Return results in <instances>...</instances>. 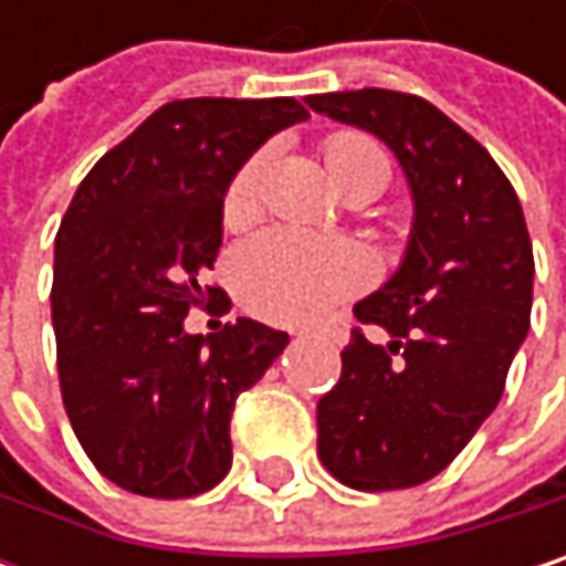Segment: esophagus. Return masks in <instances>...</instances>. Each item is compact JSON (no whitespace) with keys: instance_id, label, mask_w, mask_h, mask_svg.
Wrapping results in <instances>:
<instances>
[{"instance_id":"obj_1","label":"esophagus","mask_w":566,"mask_h":566,"mask_svg":"<svg viewBox=\"0 0 566 566\" xmlns=\"http://www.w3.org/2000/svg\"><path fill=\"white\" fill-rule=\"evenodd\" d=\"M301 334H327V337L344 340V331H340V327H321V331H301Z\"/></svg>"}]
</instances>
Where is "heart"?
Returning <instances> with one entry per match:
<instances>
[{"label":"heart","instance_id":"b5f03b06","mask_svg":"<svg viewBox=\"0 0 566 566\" xmlns=\"http://www.w3.org/2000/svg\"><path fill=\"white\" fill-rule=\"evenodd\" d=\"M324 167L344 192L390 182V160L360 130H337L321 140ZM265 157L255 154L232 176L222 196V226L245 229L262 209ZM374 275L370 255L354 242L311 239L294 229H269L242 242L232 255V287L249 311L269 321L301 324L360 291Z\"/></svg>","mask_w":566,"mask_h":566}]
</instances>
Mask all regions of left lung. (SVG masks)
<instances>
[{
    "label": "left lung",
    "instance_id": "obj_1",
    "mask_svg": "<svg viewBox=\"0 0 566 566\" xmlns=\"http://www.w3.org/2000/svg\"><path fill=\"white\" fill-rule=\"evenodd\" d=\"M307 107L377 134L412 189L416 219L390 282L354 307L340 380L317 402V455L360 492L439 475L505 394L531 324L534 252L517 192L492 154L419 94H311Z\"/></svg>",
    "mask_w": 566,
    "mask_h": 566
}]
</instances>
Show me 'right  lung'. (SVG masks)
<instances>
[{
  "instance_id": "right-lung-1",
  "label": "right lung",
  "mask_w": 566,
  "mask_h": 566,
  "mask_svg": "<svg viewBox=\"0 0 566 566\" xmlns=\"http://www.w3.org/2000/svg\"><path fill=\"white\" fill-rule=\"evenodd\" d=\"M294 97H186L154 111L87 172L55 235L52 324L71 429L114 485L192 499L232 469L229 422L287 334L239 317L186 334L192 307L222 314L206 284L235 170L284 127Z\"/></svg>"
}]
</instances>
